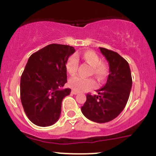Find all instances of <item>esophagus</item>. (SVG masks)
I'll return each mask as SVG.
<instances>
[{
	"mask_svg": "<svg viewBox=\"0 0 156 156\" xmlns=\"http://www.w3.org/2000/svg\"><path fill=\"white\" fill-rule=\"evenodd\" d=\"M72 94H75V95H76V94H78V93L77 92V91L73 90H72Z\"/></svg>",
	"mask_w": 156,
	"mask_h": 156,
	"instance_id": "1",
	"label": "esophagus"
}]
</instances>
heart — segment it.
Segmentation results:
<instances>
[{"label":"heart","mask_w":156,"mask_h":156,"mask_svg":"<svg viewBox=\"0 0 156 156\" xmlns=\"http://www.w3.org/2000/svg\"><path fill=\"white\" fill-rule=\"evenodd\" d=\"M83 58L93 67V72L99 80H102L105 78L107 74V68L104 64L102 63L100 56L95 52L92 50L86 51L83 55ZM78 66V56L75 54L69 56L66 64L67 72L71 75H74L77 72ZM69 86L73 90L81 93L95 87L97 86V83L93 78H85L80 76H75L69 79Z\"/></svg>","instance_id":"obj_1"}]
</instances>
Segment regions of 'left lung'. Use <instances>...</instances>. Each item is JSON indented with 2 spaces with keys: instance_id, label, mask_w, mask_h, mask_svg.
<instances>
[{
  "instance_id": "1",
  "label": "left lung",
  "mask_w": 156,
  "mask_h": 156,
  "mask_svg": "<svg viewBox=\"0 0 156 156\" xmlns=\"http://www.w3.org/2000/svg\"><path fill=\"white\" fill-rule=\"evenodd\" d=\"M109 65L106 84L97 90L98 95L87 94L81 112L87 119L97 123H105L115 119L126 106L132 87L128 62L116 52L100 48Z\"/></svg>"
}]
</instances>
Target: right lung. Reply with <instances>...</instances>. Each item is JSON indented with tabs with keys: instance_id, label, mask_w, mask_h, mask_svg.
<instances>
[{
	"instance_id": "right-lung-1",
	"label": "right lung",
	"mask_w": 156,
	"mask_h": 156,
	"mask_svg": "<svg viewBox=\"0 0 156 156\" xmlns=\"http://www.w3.org/2000/svg\"><path fill=\"white\" fill-rule=\"evenodd\" d=\"M73 47L52 44L31 55L20 80V99L24 111L34 125L47 127L59 119L63 98L71 89L66 64L75 53Z\"/></svg>"
}]
</instances>
